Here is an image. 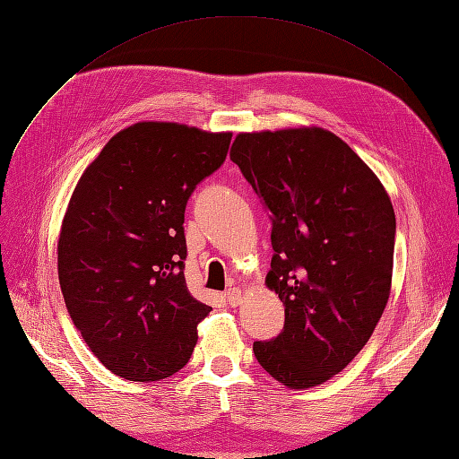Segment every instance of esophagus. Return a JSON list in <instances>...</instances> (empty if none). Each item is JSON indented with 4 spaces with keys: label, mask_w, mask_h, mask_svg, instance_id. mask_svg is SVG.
Masks as SVG:
<instances>
[{
    "label": "esophagus",
    "mask_w": 459,
    "mask_h": 459,
    "mask_svg": "<svg viewBox=\"0 0 459 459\" xmlns=\"http://www.w3.org/2000/svg\"><path fill=\"white\" fill-rule=\"evenodd\" d=\"M224 299L228 301L230 307L241 305V301H243V291H241L239 288H231V290H228V291L224 293Z\"/></svg>",
    "instance_id": "34e87169"
}]
</instances>
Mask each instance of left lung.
I'll list each match as a JSON object with an SVG mask.
<instances>
[{
    "label": "left lung",
    "instance_id": "1",
    "mask_svg": "<svg viewBox=\"0 0 459 459\" xmlns=\"http://www.w3.org/2000/svg\"><path fill=\"white\" fill-rule=\"evenodd\" d=\"M271 214L265 284L284 329L255 341L262 368L291 390L332 378L375 332L390 298L395 214L378 177L324 127L239 134L230 152Z\"/></svg>",
    "mask_w": 459,
    "mask_h": 459
}]
</instances>
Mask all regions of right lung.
I'll list each match as a JSON object with an SVG mask.
<instances>
[{
    "instance_id": "add662e5",
    "label": "right lung",
    "mask_w": 459,
    "mask_h": 459,
    "mask_svg": "<svg viewBox=\"0 0 459 459\" xmlns=\"http://www.w3.org/2000/svg\"><path fill=\"white\" fill-rule=\"evenodd\" d=\"M231 134L137 122L111 137L69 199L58 239L67 313L105 368L134 382L188 363L211 307L185 279V209Z\"/></svg>"
}]
</instances>
